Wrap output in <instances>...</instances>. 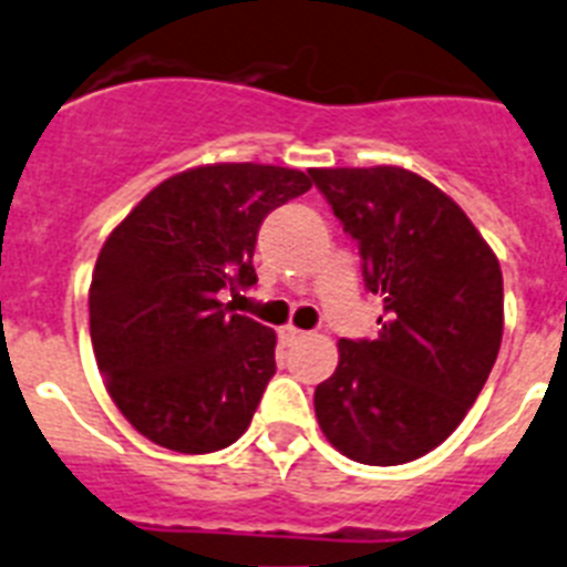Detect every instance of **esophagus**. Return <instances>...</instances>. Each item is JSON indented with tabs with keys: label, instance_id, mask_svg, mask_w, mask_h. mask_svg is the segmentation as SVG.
<instances>
[{
	"label": "esophagus",
	"instance_id": "obj_1",
	"mask_svg": "<svg viewBox=\"0 0 567 567\" xmlns=\"http://www.w3.org/2000/svg\"><path fill=\"white\" fill-rule=\"evenodd\" d=\"M302 337H305V331H299V328H293V324H285V328H279V339H282L285 344L299 342Z\"/></svg>",
	"mask_w": 567,
	"mask_h": 567
}]
</instances>
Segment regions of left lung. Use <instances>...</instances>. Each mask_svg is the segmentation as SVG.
<instances>
[{
  "label": "left lung",
  "mask_w": 567,
  "mask_h": 567,
  "mask_svg": "<svg viewBox=\"0 0 567 567\" xmlns=\"http://www.w3.org/2000/svg\"><path fill=\"white\" fill-rule=\"evenodd\" d=\"M382 297L377 339H339L313 393L322 433L362 465L420 460L480 396L502 342V270L451 196L405 167H313Z\"/></svg>",
  "instance_id": "obj_1"
}]
</instances>
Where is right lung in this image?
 Returning <instances> with one entry per match:
<instances>
[{"instance_id":"add662e5","label":"right lung","mask_w":567,"mask_h":567,"mask_svg":"<svg viewBox=\"0 0 567 567\" xmlns=\"http://www.w3.org/2000/svg\"><path fill=\"white\" fill-rule=\"evenodd\" d=\"M311 188L302 171L202 165L156 185L102 245L91 342L131 425L179 454H210L248 431L277 373V333L223 293L256 282L265 216Z\"/></svg>"}]
</instances>
